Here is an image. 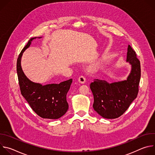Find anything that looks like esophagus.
Here are the masks:
<instances>
[{
  "label": "esophagus",
  "mask_w": 155,
  "mask_h": 155,
  "mask_svg": "<svg viewBox=\"0 0 155 155\" xmlns=\"http://www.w3.org/2000/svg\"><path fill=\"white\" fill-rule=\"evenodd\" d=\"M78 81H79L80 83H81V84L84 83L85 81H86V78H85V77H84V76H80V77H79V78H78Z\"/></svg>",
  "instance_id": "34e87169"
}]
</instances>
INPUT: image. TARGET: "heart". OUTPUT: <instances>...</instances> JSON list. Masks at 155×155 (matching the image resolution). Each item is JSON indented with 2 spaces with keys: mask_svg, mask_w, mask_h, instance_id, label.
Masks as SVG:
<instances>
[{
  "mask_svg": "<svg viewBox=\"0 0 155 155\" xmlns=\"http://www.w3.org/2000/svg\"><path fill=\"white\" fill-rule=\"evenodd\" d=\"M98 66V64L97 63H94V64H93L92 65H91L90 66V70L91 71H95Z\"/></svg>",
  "mask_w": 155,
  "mask_h": 155,
  "instance_id": "heart-1",
  "label": "heart"
}]
</instances>
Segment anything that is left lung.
Wrapping results in <instances>:
<instances>
[{"label": "left lung", "instance_id": "1", "mask_svg": "<svg viewBox=\"0 0 155 155\" xmlns=\"http://www.w3.org/2000/svg\"><path fill=\"white\" fill-rule=\"evenodd\" d=\"M126 62L131 65V70L126 80L109 83L95 79L90 84L94 96V110L104 118L120 117L137 96L141 75L140 64L136 52L129 45Z\"/></svg>", "mask_w": 155, "mask_h": 155}]
</instances>
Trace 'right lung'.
<instances>
[{
  "label": "right lung",
  "instance_id": "1",
  "mask_svg": "<svg viewBox=\"0 0 155 155\" xmlns=\"http://www.w3.org/2000/svg\"><path fill=\"white\" fill-rule=\"evenodd\" d=\"M37 38H31L28 41L17 59L16 71L21 93L38 116L43 118L58 119L65 115L69 108L66 95L70 89L72 79L59 84L42 85L31 81L25 75L21 65V57L31 45L32 41ZM38 38H40L41 37Z\"/></svg>",
  "mask_w": 155,
  "mask_h": 155
}]
</instances>
